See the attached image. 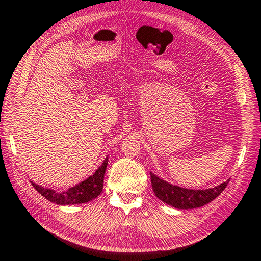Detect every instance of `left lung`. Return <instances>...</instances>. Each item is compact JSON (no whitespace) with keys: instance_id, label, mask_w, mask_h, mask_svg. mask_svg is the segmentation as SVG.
Here are the masks:
<instances>
[{"instance_id":"1","label":"left lung","mask_w":261,"mask_h":261,"mask_svg":"<svg viewBox=\"0 0 261 261\" xmlns=\"http://www.w3.org/2000/svg\"><path fill=\"white\" fill-rule=\"evenodd\" d=\"M230 179L223 184L206 189H188L173 185L151 173L152 189L155 196L164 203L176 209H194L208 204L226 188Z\"/></svg>"}]
</instances>
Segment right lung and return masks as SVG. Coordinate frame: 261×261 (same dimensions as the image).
Returning a JSON list of instances; mask_svg holds the SVG:
<instances>
[{
    "instance_id": "add662e5",
    "label": "right lung",
    "mask_w": 261,
    "mask_h": 261,
    "mask_svg": "<svg viewBox=\"0 0 261 261\" xmlns=\"http://www.w3.org/2000/svg\"><path fill=\"white\" fill-rule=\"evenodd\" d=\"M109 156H106L103 163L97 167L92 175H89L86 180L76 184L73 187H69L64 192H57L55 189L43 187L38 184L31 181V185L38 192L41 196L46 200L59 205H72L81 204L93 201L102 193L103 180H105V173L108 166Z\"/></svg>"
}]
</instances>
